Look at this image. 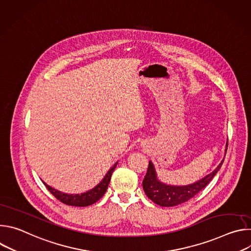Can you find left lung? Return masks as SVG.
Wrapping results in <instances>:
<instances>
[{
    "label": "left lung",
    "instance_id": "obj_1",
    "mask_svg": "<svg viewBox=\"0 0 251 251\" xmlns=\"http://www.w3.org/2000/svg\"><path fill=\"white\" fill-rule=\"evenodd\" d=\"M227 144L228 141L226 142V154L227 150ZM224 161L225 159H223L216 170L206 175L201 180L188 186H170L160 182L157 177L154 165L150 161L146 176L142 183L143 189H144L145 194L152 201L161 206H174L181 204L194 198L207 186V184L211 181V178L217 175L221 169Z\"/></svg>",
    "mask_w": 251,
    "mask_h": 251
}]
</instances>
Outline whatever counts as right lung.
<instances>
[{
	"label": "right lung",
	"instance_id": "1",
	"mask_svg": "<svg viewBox=\"0 0 251 251\" xmlns=\"http://www.w3.org/2000/svg\"><path fill=\"white\" fill-rule=\"evenodd\" d=\"M117 164H118V162H116L114 164V166L108 172H107V174L103 177V180L96 187H94L92 190H90L86 193H83V194L68 195V194L61 193V192L50 187L46 183H44V184L47 187V189L61 202H63L67 205H73V206H87V205L93 204L94 202L99 201L103 197V195L106 193L107 188H108V185L110 182L112 173H113L114 169L116 168Z\"/></svg>",
	"mask_w": 251,
	"mask_h": 251
}]
</instances>
